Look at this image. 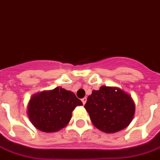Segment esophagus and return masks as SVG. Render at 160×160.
Segmentation results:
<instances>
[{"mask_svg":"<svg viewBox=\"0 0 160 160\" xmlns=\"http://www.w3.org/2000/svg\"><path fill=\"white\" fill-rule=\"evenodd\" d=\"M81 100H82L83 104H85V102H86V101H87V98H86V97H84V98H83Z\"/></svg>","mask_w":160,"mask_h":160,"instance_id":"34e87169","label":"esophagus"}]
</instances>
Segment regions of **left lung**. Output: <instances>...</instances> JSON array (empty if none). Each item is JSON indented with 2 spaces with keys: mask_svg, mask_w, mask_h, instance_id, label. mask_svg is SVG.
Listing matches in <instances>:
<instances>
[{
  "mask_svg": "<svg viewBox=\"0 0 160 160\" xmlns=\"http://www.w3.org/2000/svg\"><path fill=\"white\" fill-rule=\"evenodd\" d=\"M94 127L105 133L123 130L134 118V101L118 87L102 86L93 90L84 105Z\"/></svg>",
  "mask_w": 160,
  "mask_h": 160,
  "instance_id": "1",
  "label": "left lung"
}]
</instances>
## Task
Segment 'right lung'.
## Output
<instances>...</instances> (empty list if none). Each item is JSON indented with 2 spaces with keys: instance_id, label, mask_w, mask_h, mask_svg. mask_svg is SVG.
Segmentation results:
<instances>
[{
  "instance_id": "right-lung-1",
  "label": "right lung",
  "mask_w": 160,
  "mask_h": 160,
  "mask_svg": "<svg viewBox=\"0 0 160 160\" xmlns=\"http://www.w3.org/2000/svg\"><path fill=\"white\" fill-rule=\"evenodd\" d=\"M81 105L82 102L73 92L57 87L32 96L27 113L37 129L43 132H55L68 124L72 111Z\"/></svg>"
}]
</instances>
